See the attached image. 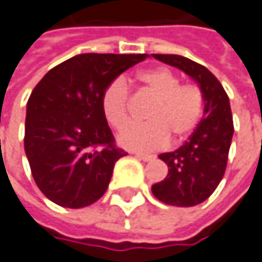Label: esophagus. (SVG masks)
I'll use <instances>...</instances> for the list:
<instances>
[{
  "mask_svg": "<svg viewBox=\"0 0 262 262\" xmlns=\"http://www.w3.org/2000/svg\"><path fill=\"white\" fill-rule=\"evenodd\" d=\"M136 155V158L141 159V161H144V162H149V161H154L155 159V157L154 155H149V154H134Z\"/></svg>",
  "mask_w": 262,
  "mask_h": 262,
  "instance_id": "obj_1",
  "label": "esophagus"
}]
</instances>
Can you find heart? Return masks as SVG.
I'll list each match as a JSON object with an SVG mask.
<instances>
[{
  "mask_svg": "<svg viewBox=\"0 0 262 262\" xmlns=\"http://www.w3.org/2000/svg\"><path fill=\"white\" fill-rule=\"evenodd\" d=\"M137 80L157 100L147 113V123L131 125L118 136V143L129 150H155L164 147L170 136L182 140L189 136L203 116L204 98L196 84H180V79L167 68L141 71ZM128 88L118 79L108 84L101 97V110L110 126L121 129L128 118Z\"/></svg>",
  "mask_w": 262,
  "mask_h": 262,
  "instance_id": "b5f03b06",
  "label": "heart"
}]
</instances>
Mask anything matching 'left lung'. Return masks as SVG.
Wrapping results in <instances>:
<instances>
[{"mask_svg":"<svg viewBox=\"0 0 262 262\" xmlns=\"http://www.w3.org/2000/svg\"><path fill=\"white\" fill-rule=\"evenodd\" d=\"M152 56L183 71L203 92L201 121L179 149L159 155L168 167V174L152 185V194L159 201L192 207L212 195L224 178L234 133L230 100L222 84L206 67L180 55Z\"/></svg>","mask_w":262,"mask_h":262,"instance_id":"obj_1","label":"left lung"}]
</instances>
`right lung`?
<instances>
[{
  "label": "right lung",
  "mask_w": 262,
  "mask_h": 262,
  "mask_svg": "<svg viewBox=\"0 0 262 262\" xmlns=\"http://www.w3.org/2000/svg\"><path fill=\"white\" fill-rule=\"evenodd\" d=\"M146 53H82L52 68L34 88L25 118V154L40 191L58 206H91L108 188L116 161L101 110L104 89Z\"/></svg>",
  "instance_id": "obj_1"
}]
</instances>
